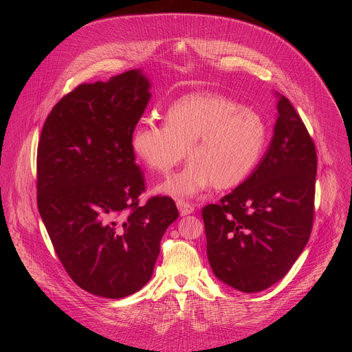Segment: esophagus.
<instances>
[{
    "label": "esophagus",
    "mask_w": 352,
    "mask_h": 352,
    "mask_svg": "<svg viewBox=\"0 0 352 352\" xmlns=\"http://www.w3.org/2000/svg\"><path fill=\"white\" fill-rule=\"evenodd\" d=\"M176 204H177V208H179L182 215H188V214L194 212V210H195L194 204H191L188 201H179Z\"/></svg>",
    "instance_id": "esophagus-1"
}]
</instances>
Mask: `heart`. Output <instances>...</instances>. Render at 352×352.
<instances>
[{
	"instance_id": "1",
	"label": "heart",
	"mask_w": 352,
	"mask_h": 352,
	"mask_svg": "<svg viewBox=\"0 0 352 352\" xmlns=\"http://www.w3.org/2000/svg\"><path fill=\"white\" fill-rule=\"evenodd\" d=\"M268 142V126L254 109L217 94H192L175 101L165 123L146 120L131 133L130 148L151 170L166 176L190 162L160 191L191 198L214 186L237 187L250 177Z\"/></svg>"
}]
</instances>
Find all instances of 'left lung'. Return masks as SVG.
Listing matches in <instances>:
<instances>
[{"label": "left lung", "instance_id": "obj_1", "mask_svg": "<svg viewBox=\"0 0 352 352\" xmlns=\"http://www.w3.org/2000/svg\"><path fill=\"white\" fill-rule=\"evenodd\" d=\"M278 113L268 149L250 177L201 210L210 265L243 293L279 282L313 228L316 146L287 98H279Z\"/></svg>", "mask_w": 352, "mask_h": 352}]
</instances>
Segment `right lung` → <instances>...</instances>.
I'll use <instances>...</instances> for the list:
<instances>
[{
  "label": "right lung",
  "instance_id": "1",
  "mask_svg": "<svg viewBox=\"0 0 352 352\" xmlns=\"http://www.w3.org/2000/svg\"><path fill=\"white\" fill-rule=\"evenodd\" d=\"M149 87L140 70L80 84L54 105L38 144L36 199L54 251L77 286L104 298L149 282L179 217L169 197L140 204L146 186L130 137Z\"/></svg>",
  "mask_w": 352,
  "mask_h": 352
}]
</instances>
